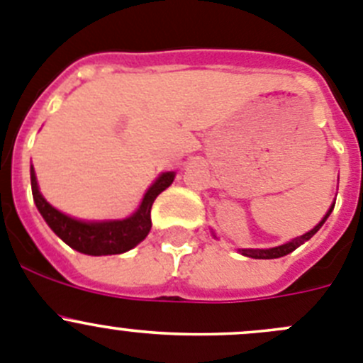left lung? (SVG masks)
<instances>
[{
    "mask_svg": "<svg viewBox=\"0 0 363 363\" xmlns=\"http://www.w3.org/2000/svg\"><path fill=\"white\" fill-rule=\"evenodd\" d=\"M333 206H335V203H333V205H331V208L328 210L326 216L323 217V220H320V223L317 224V226L313 228V230H310L308 233H305V235L298 237V239L291 240V242H287V244H283V246L271 247V250H240V253L246 255V257H251V258H279V257H285V255L292 253V251H294L296 247H299V246H301V244H305L306 240L312 239V237L315 235L317 231H319V228L324 224V220H326L328 217H330V213H331V210H333Z\"/></svg>",
    "mask_w": 363,
    "mask_h": 363,
    "instance_id": "left-lung-1",
    "label": "left lung"
}]
</instances>
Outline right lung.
I'll use <instances>...</instances> for the list:
<instances>
[{
	"instance_id": "right-lung-1",
	"label": "right lung",
	"mask_w": 363,
	"mask_h": 363,
	"mask_svg": "<svg viewBox=\"0 0 363 363\" xmlns=\"http://www.w3.org/2000/svg\"><path fill=\"white\" fill-rule=\"evenodd\" d=\"M30 178H32L33 201L48 226L72 250L92 257H105V255L124 253L146 239L151 230V206L157 196L172 184L174 172H164L158 176L157 182L147 189L139 210L132 217L123 220H106V223H84L58 212L39 192L33 167L30 171Z\"/></svg>"
}]
</instances>
